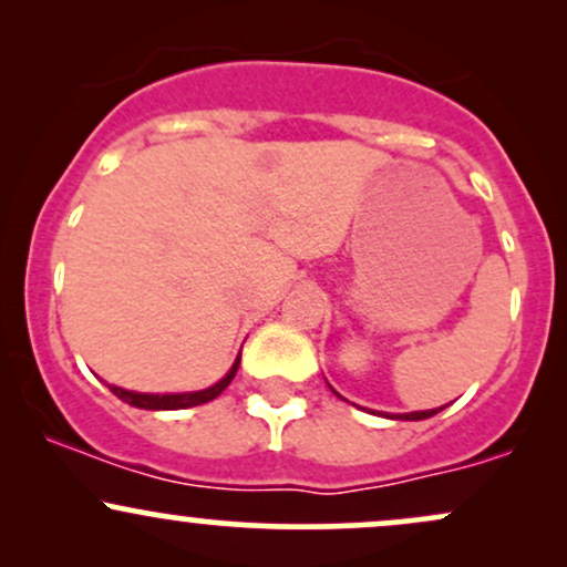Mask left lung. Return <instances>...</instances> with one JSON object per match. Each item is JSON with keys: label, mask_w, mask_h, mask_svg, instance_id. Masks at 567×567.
I'll return each instance as SVG.
<instances>
[{"label": "left lung", "mask_w": 567, "mask_h": 567, "mask_svg": "<svg viewBox=\"0 0 567 567\" xmlns=\"http://www.w3.org/2000/svg\"><path fill=\"white\" fill-rule=\"evenodd\" d=\"M442 408H434V410H415V413H394V415H386V419H396V421H424L429 415L440 413Z\"/></svg>", "instance_id": "left-lung-1"}]
</instances>
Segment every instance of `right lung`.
Listing matches in <instances>:
<instances>
[{
  "label": "right lung",
  "instance_id": "right-lung-1",
  "mask_svg": "<svg viewBox=\"0 0 567 567\" xmlns=\"http://www.w3.org/2000/svg\"><path fill=\"white\" fill-rule=\"evenodd\" d=\"M237 368H239V354L237 360H234V365L229 368V373L224 375V379L213 383V386L207 389H199V392H178V394H146V392H130V389H122V386H112L109 383V389L120 396L122 402H127V405L133 408H141V410H184V408H194V405H205V402L216 400V396L224 392L226 386H229L234 375H237Z\"/></svg>",
  "mask_w": 567,
  "mask_h": 567
}]
</instances>
